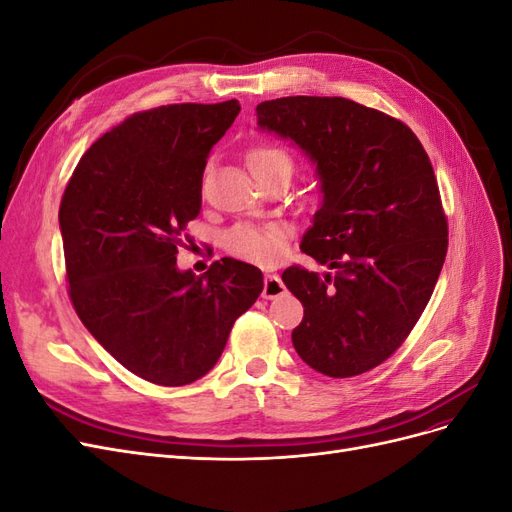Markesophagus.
Instances as JSON below:
<instances>
[{
    "label": "esophagus",
    "mask_w": 512,
    "mask_h": 512,
    "mask_svg": "<svg viewBox=\"0 0 512 512\" xmlns=\"http://www.w3.org/2000/svg\"><path fill=\"white\" fill-rule=\"evenodd\" d=\"M284 292H286V286L282 282V277L275 275V273H267L265 275V286H262V297H265V299H275V297H280V294H284Z\"/></svg>",
    "instance_id": "34e87169"
}]
</instances>
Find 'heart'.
<instances>
[{"label": "heart", "mask_w": 512, "mask_h": 512, "mask_svg": "<svg viewBox=\"0 0 512 512\" xmlns=\"http://www.w3.org/2000/svg\"><path fill=\"white\" fill-rule=\"evenodd\" d=\"M247 166L252 175L288 173L292 170L290 153L277 145H256L247 153ZM226 252L250 265H273L284 250V230L277 226L239 224L224 237Z\"/></svg>", "instance_id": "obj_1"}]
</instances>
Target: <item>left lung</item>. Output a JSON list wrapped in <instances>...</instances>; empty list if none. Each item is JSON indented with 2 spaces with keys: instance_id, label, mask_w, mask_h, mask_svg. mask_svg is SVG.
<instances>
[{
  "instance_id": "left-lung-1",
  "label": "left lung",
  "mask_w": 512,
  "mask_h": 512,
  "mask_svg": "<svg viewBox=\"0 0 512 512\" xmlns=\"http://www.w3.org/2000/svg\"><path fill=\"white\" fill-rule=\"evenodd\" d=\"M256 117L316 166L322 196L301 250L331 271L282 273L305 307L292 346L324 376H359L401 346L442 271L448 230L431 162L406 123L346 98H277Z\"/></svg>"
}]
</instances>
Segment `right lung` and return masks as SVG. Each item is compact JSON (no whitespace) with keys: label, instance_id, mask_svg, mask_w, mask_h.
Here are the masks:
<instances>
[{"label":"right lung","instance_id":"obj_1","mask_svg":"<svg viewBox=\"0 0 512 512\" xmlns=\"http://www.w3.org/2000/svg\"><path fill=\"white\" fill-rule=\"evenodd\" d=\"M237 100L136 113L89 147L59 207L70 299L98 344L138 378L190 384L213 369L232 324L262 292L254 265L177 267L200 213L203 170Z\"/></svg>","mask_w":512,"mask_h":512}]
</instances>
